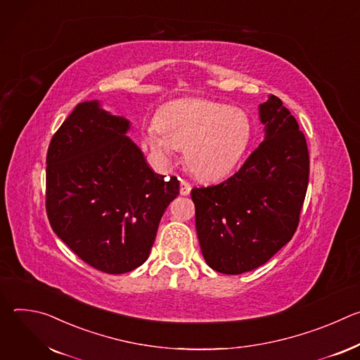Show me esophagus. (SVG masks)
I'll list each match as a JSON object with an SVG mask.
<instances>
[{
	"label": "esophagus",
	"mask_w": 360,
	"mask_h": 360,
	"mask_svg": "<svg viewBox=\"0 0 360 360\" xmlns=\"http://www.w3.org/2000/svg\"><path fill=\"white\" fill-rule=\"evenodd\" d=\"M179 192H181V195H184V196L189 195V192H191V184H189L188 181H185V179H181V182H179Z\"/></svg>",
	"instance_id": "esophagus-1"
}]
</instances>
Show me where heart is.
I'll return each instance as SVG.
<instances>
[{"mask_svg":"<svg viewBox=\"0 0 360 360\" xmlns=\"http://www.w3.org/2000/svg\"><path fill=\"white\" fill-rule=\"evenodd\" d=\"M252 124L238 108L210 99L186 98L167 104L155 127L146 132L150 150L169 160L176 148H185V165L200 181L228 176L242 160L250 142Z\"/></svg>","mask_w":360,"mask_h":360,"instance_id":"b5f03b06","label":"heart"}]
</instances>
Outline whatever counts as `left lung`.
<instances>
[{
	"label": "left lung",
	"mask_w": 360,
	"mask_h": 360,
	"mask_svg": "<svg viewBox=\"0 0 360 360\" xmlns=\"http://www.w3.org/2000/svg\"><path fill=\"white\" fill-rule=\"evenodd\" d=\"M265 139L226 181L193 188L195 224L205 261L239 275L266 264L293 236L309 181V152L297 121L269 95L259 105Z\"/></svg>",
	"instance_id": "8db88e82"
}]
</instances>
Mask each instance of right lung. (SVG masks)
I'll use <instances>...</instances> for the list:
<instances>
[{
  "mask_svg": "<svg viewBox=\"0 0 360 360\" xmlns=\"http://www.w3.org/2000/svg\"><path fill=\"white\" fill-rule=\"evenodd\" d=\"M129 121L81 102L49 142L46 215L57 236L92 268L141 266L179 181L153 172L125 135Z\"/></svg>",
  "mask_w": 360,
  "mask_h": 360,
  "instance_id": "add662e5",
  "label": "right lung"
}]
</instances>
